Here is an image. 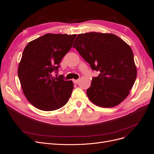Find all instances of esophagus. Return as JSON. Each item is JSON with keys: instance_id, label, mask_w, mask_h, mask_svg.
I'll return each instance as SVG.
<instances>
[{"instance_id": "1", "label": "esophagus", "mask_w": 154, "mask_h": 154, "mask_svg": "<svg viewBox=\"0 0 154 154\" xmlns=\"http://www.w3.org/2000/svg\"><path fill=\"white\" fill-rule=\"evenodd\" d=\"M79 82V80H75V79L73 80V82L74 84H78Z\"/></svg>"}]
</instances>
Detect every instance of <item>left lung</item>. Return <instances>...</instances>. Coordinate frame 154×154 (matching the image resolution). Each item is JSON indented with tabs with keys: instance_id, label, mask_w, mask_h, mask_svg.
Masks as SVG:
<instances>
[{
	"instance_id": "8db88e82",
	"label": "left lung",
	"mask_w": 154,
	"mask_h": 154,
	"mask_svg": "<svg viewBox=\"0 0 154 154\" xmlns=\"http://www.w3.org/2000/svg\"><path fill=\"white\" fill-rule=\"evenodd\" d=\"M73 47L99 71L87 91L88 99L101 107H115L128 95L137 77L131 47L113 34L88 32L79 34Z\"/></svg>"
}]
</instances>
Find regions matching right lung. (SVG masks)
Here are the masks:
<instances>
[{
  "mask_svg": "<svg viewBox=\"0 0 154 154\" xmlns=\"http://www.w3.org/2000/svg\"><path fill=\"white\" fill-rule=\"evenodd\" d=\"M76 34H46L27 44L18 67L22 91L38 109L52 111L65 106L74 84L63 77H52L61 60L70 50Z\"/></svg>",
  "mask_w": 154,
  "mask_h": 154,
  "instance_id": "right-lung-1",
  "label": "right lung"
}]
</instances>
